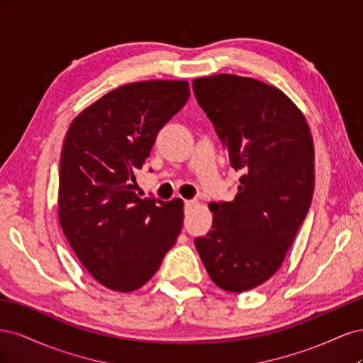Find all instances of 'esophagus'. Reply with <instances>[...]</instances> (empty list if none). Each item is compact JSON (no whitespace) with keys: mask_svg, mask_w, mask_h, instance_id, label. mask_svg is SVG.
<instances>
[{"mask_svg":"<svg viewBox=\"0 0 363 363\" xmlns=\"http://www.w3.org/2000/svg\"><path fill=\"white\" fill-rule=\"evenodd\" d=\"M195 204H196V200H184V208H186V212L191 211V208H192Z\"/></svg>","mask_w":363,"mask_h":363,"instance_id":"obj_1","label":"esophagus"}]
</instances>
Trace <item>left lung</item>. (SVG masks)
I'll use <instances>...</instances> for the list:
<instances>
[{"mask_svg":"<svg viewBox=\"0 0 363 363\" xmlns=\"http://www.w3.org/2000/svg\"><path fill=\"white\" fill-rule=\"evenodd\" d=\"M230 167L242 172L233 201L212 203V230L195 248L216 286L244 292L272 277L309 212L313 140L306 118L280 89L219 74L192 82Z\"/></svg>","mask_w":363,"mask_h":363,"instance_id":"1","label":"left lung"}]
</instances>
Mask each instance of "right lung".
Returning a JSON list of instances; mask_svg holds the SVG:
<instances>
[{
	"label": "right lung",
	"instance_id": "add662e5",
	"mask_svg": "<svg viewBox=\"0 0 363 363\" xmlns=\"http://www.w3.org/2000/svg\"><path fill=\"white\" fill-rule=\"evenodd\" d=\"M189 83L121 86L77 116L63 140L59 219L74 252L103 286L131 292L155 276L183 225V201L139 199L135 172Z\"/></svg>",
	"mask_w": 363,
	"mask_h": 363
}]
</instances>
